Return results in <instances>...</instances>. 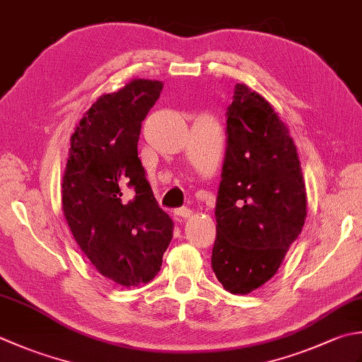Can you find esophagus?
I'll list each match as a JSON object with an SVG mask.
<instances>
[{
	"instance_id": "1",
	"label": "esophagus",
	"mask_w": 362,
	"mask_h": 362,
	"mask_svg": "<svg viewBox=\"0 0 362 362\" xmlns=\"http://www.w3.org/2000/svg\"><path fill=\"white\" fill-rule=\"evenodd\" d=\"M174 214L177 216H180V218H189L191 216V210L187 209V207H180V209H175Z\"/></svg>"
}]
</instances>
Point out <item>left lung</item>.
<instances>
[{"label": "left lung", "mask_w": 362, "mask_h": 362, "mask_svg": "<svg viewBox=\"0 0 362 362\" xmlns=\"http://www.w3.org/2000/svg\"><path fill=\"white\" fill-rule=\"evenodd\" d=\"M226 124L211 268L228 292L247 295L273 278L301 233L306 185L287 125L256 90L237 83Z\"/></svg>", "instance_id": "1"}]
</instances>
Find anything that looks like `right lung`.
Masks as SVG:
<instances>
[{
    "label": "right lung",
    "mask_w": 362,
    "mask_h": 362,
    "mask_svg": "<svg viewBox=\"0 0 362 362\" xmlns=\"http://www.w3.org/2000/svg\"><path fill=\"white\" fill-rule=\"evenodd\" d=\"M161 89V81L134 78L98 97L75 127L62 175V210L75 242L122 287L153 279L173 240V219L138 158L141 122Z\"/></svg>",
    "instance_id": "1"
}]
</instances>
